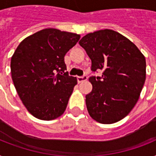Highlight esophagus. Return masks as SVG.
Instances as JSON below:
<instances>
[{
    "label": "esophagus",
    "instance_id": "34e87169",
    "mask_svg": "<svg viewBox=\"0 0 156 156\" xmlns=\"http://www.w3.org/2000/svg\"><path fill=\"white\" fill-rule=\"evenodd\" d=\"M87 79V76L83 75V76H80V77H77V80H78V83H80L83 81H86Z\"/></svg>",
    "mask_w": 156,
    "mask_h": 156
}]
</instances>
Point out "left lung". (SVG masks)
Returning a JSON list of instances; mask_svg holds the SVG:
<instances>
[{
    "instance_id": "8db88e82",
    "label": "left lung",
    "mask_w": 156,
    "mask_h": 156,
    "mask_svg": "<svg viewBox=\"0 0 156 156\" xmlns=\"http://www.w3.org/2000/svg\"><path fill=\"white\" fill-rule=\"evenodd\" d=\"M79 44L91 60V92L86 95L90 116L102 124L126 117L138 102L146 80V59L137 46L120 33L105 29L83 36Z\"/></svg>"
}]
</instances>
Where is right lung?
Returning <instances> with one entry per match:
<instances>
[{
	"mask_svg": "<svg viewBox=\"0 0 156 156\" xmlns=\"http://www.w3.org/2000/svg\"><path fill=\"white\" fill-rule=\"evenodd\" d=\"M80 35L57 29H44L22 41L11 57V76L24 106L40 120L64 113L77 84L69 76L65 55Z\"/></svg>",
	"mask_w": 156,
	"mask_h": 156,
	"instance_id": "1",
	"label": "right lung"
}]
</instances>
